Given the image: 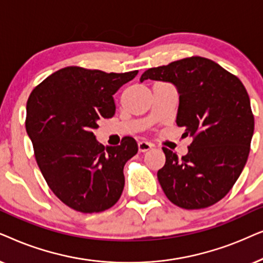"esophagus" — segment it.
<instances>
[{
    "mask_svg": "<svg viewBox=\"0 0 263 263\" xmlns=\"http://www.w3.org/2000/svg\"><path fill=\"white\" fill-rule=\"evenodd\" d=\"M153 148V144L149 142H139L138 143V150L141 153H145Z\"/></svg>",
    "mask_w": 263,
    "mask_h": 263,
    "instance_id": "1",
    "label": "esophagus"
}]
</instances>
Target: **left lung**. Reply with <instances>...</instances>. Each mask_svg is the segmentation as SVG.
Wrapping results in <instances>:
<instances>
[{
    "instance_id": "left-lung-1",
    "label": "left lung",
    "mask_w": 263,
    "mask_h": 263,
    "mask_svg": "<svg viewBox=\"0 0 263 263\" xmlns=\"http://www.w3.org/2000/svg\"><path fill=\"white\" fill-rule=\"evenodd\" d=\"M172 83L179 93L177 125L194 138L181 159L162 148L166 163L157 179L167 198L184 209H201L225 197L246 166L254 115L243 83L216 62L192 56L149 68L144 80Z\"/></svg>"
}]
</instances>
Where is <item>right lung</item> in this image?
<instances>
[{"mask_svg":"<svg viewBox=\"0 0 263 263\" xmlns=\"http://www.w3.org/2000/svg\"><path fill=\"white\" fill-rule=\"evenodd\" d=\"M137 73L72 66L49 76L27 100L25 126L38 167L56 197L77 212H103L122 194L124 166L137 143L125 137L104 148L92 131L115 114L113 95Z\"/></svg>","mask_w":263,"mask_h":263,"instance_id":"obj_1","label":"right lung"}]
</instances>
